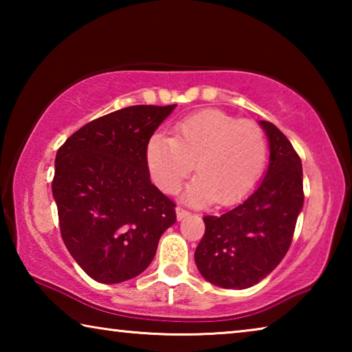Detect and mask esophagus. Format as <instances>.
Instances as JSON below:
<instances>
[{"instance_id":"34e87169","label":"esophagus","mask_w":352,"mask_h":352,"mask_svg":"<svg viewBox=\"0 0 352 352\" xmlns=\"http://www.w3.org/2000/svg\"><path fill=\"white\" fill-rule=\"evenodd\" d=\"M175 211H177V217H178V220H182L183 217H186V216H189V211L188 210H184L183 206H177L175 208Z\"/></svg>"}]
</instances>
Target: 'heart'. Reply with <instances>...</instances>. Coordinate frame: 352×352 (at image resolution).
Returning <instances> with one entry per match:
<instances>
[{
    "label": "heart",
    "mask_w": 352,
    "mask_h": 352,
    "mask_svg": "<svg viewBox=\"0 0 352 352\" xmlns=\"http://www.w3.org/2000/svg\"><path fill=\"white\" fill-rule=\"evenodd\" d=\"M196 166H193V163ZM147 163L158 188L177 194L195 169L186 200L228 206L241 201L258 184L267 163V142L253 121L220 110H201L182 119L174 138L155 135L147 144Z\"/></svg>",
    "instance_id": "heart-1"
}]
</instances>
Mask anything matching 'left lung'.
<instances>
[{
  "label": "left lung",
  "mask_w": 352,
  "mask_h": 352,
  "mask_svg": "<svg viewBox=\"0 0 352 352\" xmlns=\"http://www.w3.org/2000/svg\"><path fill=\"white\" fill-rule=\"evenodd\" d=\"M261 126L270 144L264 180L233 210L204 217L205 234L194 253L201 276L223 289L252 287L276 269L305 201L300 155L275 124Z\"/></svg>",
  "instance_id": "8db88e82"
}]
</instances>
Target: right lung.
Listing matches in <instances>:
<instances>
[{"label": "right lung", "instance_id": "right-lung-1", "mask_svg": "<svg viewBox=\"0 0 352 352\" xmlns=\"http://www.w3.org/2000/svg\"><path fill=\"white\" fill-rule=\"evenodd\" d=\"M174 105H132L93 119L56 155L52 195L62 239L80 269L104 284L138 276L177 214L151 182L147 144Z\"/></svg>", "mask_w": 352, "mask_h": 352}]
</instances>
